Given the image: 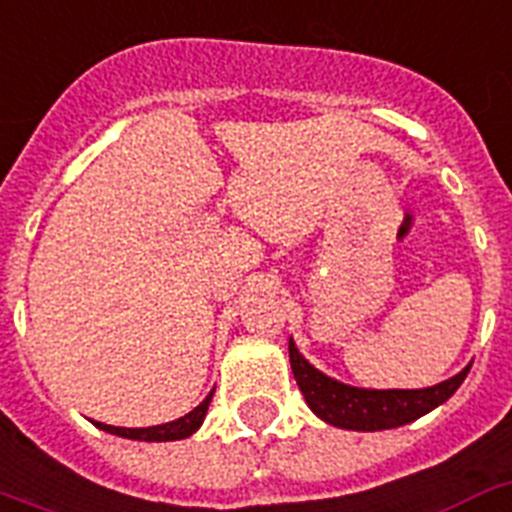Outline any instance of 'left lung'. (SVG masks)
<instances>
[{
    "mask_svg": "<svg viewBox=\"0 0 512 512\" xmlns=\"http://www.w3.org/2000/svg\"><path fill=\"white\" fill-rule=\"evenodd\" d=\"M289 362L309 409L315 411L325 424H333L338 429H354V432L395 429L429 414L461 388V382L466 380L468 369H471L468 364L458 375L437 382L432 388L375 390L354 388V385H346V382L328 377L325 372L312 367L299 354L294 338H289Z\"/></svg>",
    "mask_w": 512,
    "mask_h": 512,
    "instance_id": "8db88e82",
    "label": "left lung"
}]
</instances>
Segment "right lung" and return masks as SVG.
<instances>
[{
    "label": "right lung",
    "instance_id": "right-lung-1",
    "mask_svg": "<svg viewBox=\"0 0 512 512\" xmlns=\"http://www.w3.org/2000/svg\"><path fill=\"white\" fill-rule=\"evenodd\" d=\"M210 398H213V390L205 395V401L200 406L190 411V414H184L182 419H176V422H166L158 424V427H143V429H127V427H111V424L96 422L98 429L103 432H109V435L117 437H127V440H140V442H174V440H184V437L195 435L200 424H203L205 414H208Z\"/></svg>",
    "mask_w": 512,
    "mask_h": 512
}]
</instances>
